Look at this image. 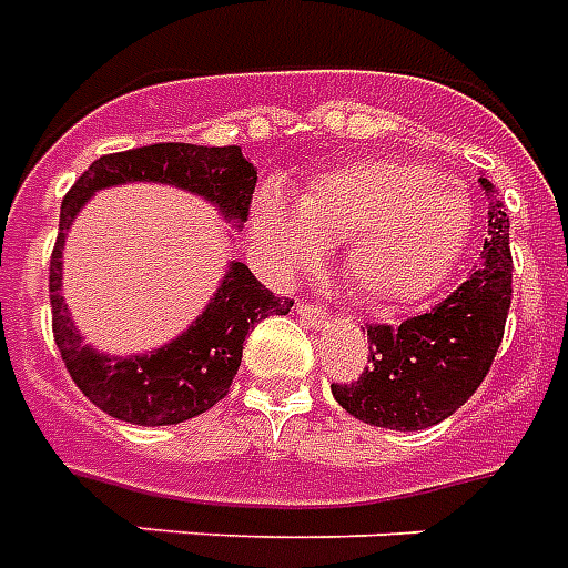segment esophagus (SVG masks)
I'll return each mask as SVG.
<instances>
[{
    "instance_id": "34e87169",
    "label": "esophagus",
    "mask_w": 568,
    "mask_h": 568,
    "mask_svg": "<svg viewBox=\"0 0 568 568\" xmlns=\"http://www.w3.org/2000/svg\"><path fill=\"white\" fill-rule=\"evenodd\" d=\"M296 314H300V320H305L308 326H323L326 320H329V311L323 308V305H314V302H300L296 305Z\"/></svg>"
}]
</instances>
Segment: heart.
<instances>
[{
    "mask_svg": "<svg viewBox=\"0 0 568 568\" xmlns=\"http://www.w3.org/2000/svg\"><path fill=\"white\" fill-rule=\"evenodd\" d=\"M470 197L428 164L368 158L323 173L290 206L266 191L254 206V233L281 266H311L323 239H347L349 284L374 305L428 296L470 233Z\"/></svg>",
    "mask_w": 568,
    "mask_h": 568,
    "instance_id": "obj_1",
    "label": "heart"
}]
</instances>
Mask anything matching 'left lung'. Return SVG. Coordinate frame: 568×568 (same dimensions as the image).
<instances>
[{
    "mask_svg": "<svg viewBox=\"0 0 568 568\" xmlns=\"http://www.w3.org/2000/svg\"><path fill=\"white\" fill-rule=\"evenodd\" d=\"M488 239L467 278L425 314L400 326L371 323L368 368L359 381L332 383V395L356 419L392 430H422L449 419L481 386L500 349L511 305L509 215L497 187L479 179Z\"/></svg>",
    "mask_w": 568,
    "mask_h": 568,
    "instance_id": "1",
    "label": "left lung"
}]
</instances>
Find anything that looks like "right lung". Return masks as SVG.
<instances>
[{
  "label": "right lung",
  "mask_w": 568,
  "mask_h": 568,
  "mask_svg": "<svg viewBox=\"0 0 568 568\" xmlns=\"http://www.w3.org/2000/svg\"><path fill=\"white\" fill-rule=\"evenodd\" d=\"M122 182H168L194 191L224 209L233 221H248L257 187V168L242 158L239 146H194V143H152V146L110 152L80 173L62 200L59 236L50 254V311L53 338L71 381L98 410L134 425H179L215 407L233 386L242 344L260 320L287 314L293 300L263 287L245 263H233L227 278L209 302L197 323L173 344L149 356L110 359L89 349L77 335L62 300V242L65 230L98 187Z\"/></svg>",
  "instance_id": "obj_1"
}]
</instances>
